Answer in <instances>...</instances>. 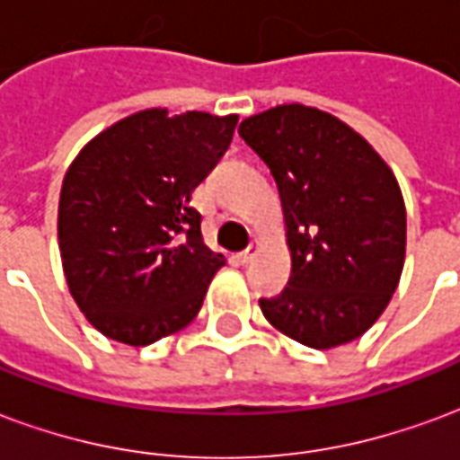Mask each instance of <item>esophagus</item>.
Masks as SVG:
<instances>
[{
	"label": "esophagus",
	"mask_w": 460,
	"mask_h": 460,
	"mask_svg": "<svg viewBox=\"0 0 460 460\" xmlns=\"http://www.w3.org/2000/svg\"><path fill=\"white\" fill-rule=\"evenodd\" d=\"M260 250H262V243H260V240H254V243H250V247H247L244 252H240V262H243V264L252 262L254 257L260 254Z\"/></svg>",
	"instance_id": "obj_1"
}]
</instances>
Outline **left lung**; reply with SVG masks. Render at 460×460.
<instances>
[{"instance_id": "left-lung-1", "label": "left lung", "mask_w": 460, "mask_h": 460, "mask_svg": "<svg viewBox=\"0 0 460 460\" xmlns=\"http://www.w3.org/2000/svg\"><path fill=\"white\" fill-rule=\"evenodd\" d=\"M277 181L289 287L260 299L296 343L328 350L360 338L397 289L407 252L400 183L372 144L318 107L277 105L240 122Z\"/></svg>"}]
</instances>
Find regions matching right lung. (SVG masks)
I'll list each match as a JSON object with an SVG mask.
<instances>
[{
  "mask_svg": "<svg viewBox=\"0 0 460 460\" xmlns=\"http://www.w3.org/2000/svg\"><path fill=\"white\" fill-rule=\"evenodd\" d=\"M237 115L149 107L93 137L66 171L58 247L70 296L124 345L173 336L226 264L200 234L190 193L233 142Z\"/></svg>",
  "mask_w": 460,
  "mask_h": 460,
  "instance_id": "right-lung-1",
  "label": "right lung"
}]
</instances>
